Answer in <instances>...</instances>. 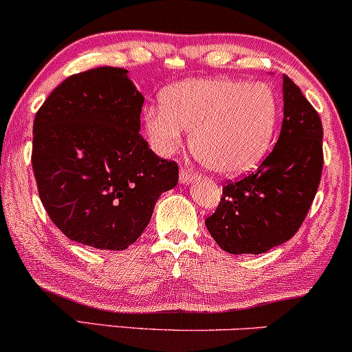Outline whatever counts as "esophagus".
Segmentation results:
<instances>
[{
    "label": "esophagus",
    "mask_w": 352,
    "mask_h": 352,
    "mask_svg": "<svg viewBox=\"0 0 352 352\" xmlns=\"http://www.w3.org/2000/svg\"><path fill=\"white\" fill-rule=\"evenodd\" d=\"M197 179V173L193 170H190V168L184 167L180 168V182L182 184H190V182H195Z\"/></svg>",
    "instance_id": "obj_1"
}]
</instances>
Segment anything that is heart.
<instances>
[{"label":"heart","instance_id":"1","mask_svg":"<svg viewBox=\"0 0 352 352\" xmlns=\"http://www.w3.org/2000/svg\"><path fill=\"white\" fill-rule=\"evenodd\" d=\"M152 147L170 155L192 129L190 145L205 167L221 175L253 168L272 147L278 100L266 84L233 79L184 80L167 89L164 104L144 111Z\"/></svg>","mask_w":352,"mask_h":352}]
</instances>
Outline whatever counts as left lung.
Masks as SVG:
<instances>
[{
  "mask_svg": "<svg viewBox=\"0 0 352 352\" xmlns=\"http://www.w3.org/2000/svg\"><path fill=\"white\" fill-rule=\"evenodd\" d=\"M281 132L256 170L228 180L205 220L218 246L233 254H260L294 236L316 197L322 172V124L316 109L283 76Z\"/></svg>",
  "mask_w": 352,
  "mask_h": 352,
  "instance_id": "left-lung-1",
  "label": "left lung"
}]
</instances>
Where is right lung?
<instances>
[{
    "mask_svg": "<svg viewBox=\"0 0 352 352\" xmlns=\"http://www.w3.org/2000/svg\"><path fill=\"white\" fill-rule=\"evenodd\" d=\"M144 98L127 71L72 74L47 96L33 124V172L52 223L72 241L125 250L142 235L155 201L179 182L140 135Z\"/></svg>",
    "mask_w": 352,
    "mask_h": 352,
    "instance_id": "obj_1",
    "label": "right lung"
}]
</instances>
